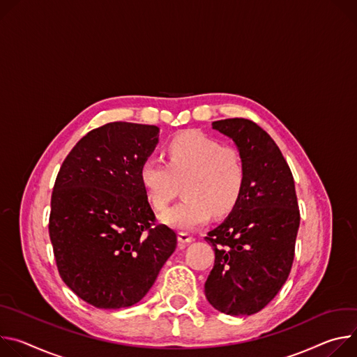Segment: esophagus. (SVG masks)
<instances>
[{
  "instance_id": "1",
  "label": "esophagus",
  "mask_w": 357,
  "mask_h": 357,
  "mask_svg": "<svg viewBox=\"0 0 357 357\" xmlns=\"http://www.w3.org/2000/svg\"><path fill=\"white\" fill-rule=\"evenodd\" d=\"M177 240H178V243H180L181 245H185V244H190V243L194 241V236L190 235V234H187V232H178Z\"/></svg>"
}]
</instances>
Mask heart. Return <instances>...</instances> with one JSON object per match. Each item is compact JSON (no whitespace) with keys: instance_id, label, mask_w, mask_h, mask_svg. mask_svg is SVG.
I'll list each match as a JSON object with an SVG mask.
<instances>
[{"instance_id":"1","label":"heart","mask_w":357,"mask_h":357,"mask_svg":"<svg viewBox=\"0 0 357 357\" xmlns=\"http://www.w3.org/2000/svg\"><path fill=\"white\" fill-rule=\"evenodd\" d=\"M166 165L146 158L139 180L150 206L163 211L183 183L184 199L165 211L160 221L174 229L190 231L206 224L211 214L224 215L238 203L247 169L238 150L202 132L188 130L174 136L165 147Z\"/></svg>"}]
</instances>
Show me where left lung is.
Wrapping results in <instances>:
<instances>
[{"instance_id":"left-lung-1","label":"left lung","mask_w":357,"mask_h":357,"mask_svg":"<svg viewBox=\"0 0 357 357\" xmlns=\"http://www.w3.org/2000/svg\"><path fill=\"white\" fill-rule=\"evenodd\" d=\"M241 154L247 178L238 203L206 241L215 252L204 284L207 301L231 316H248L280 292L294 262L299 210L291 169L272 137L247 119L213 122Z\"/></svg>"}]
</instances>
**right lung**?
Wrapping results in <instances>:
<instances>
[{"instance_id":"add662e5","label":"right lung","mask_w":357,"mask_h":357,"mask_svg":"<svg viewBox=\"0 0 357 357\" xmlns=\"http://www.w3.org/2000/svg\"><path fill=\"white\" fill-rule=\"evenodd\" d=\"M157 126L113 122L76 143L58 173L50 236L62 281L99 309L144 298L177 245L176 232L154 225L139 180L158 143Z\"/></svg>"}]
</instances>
